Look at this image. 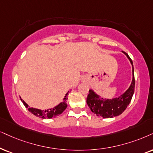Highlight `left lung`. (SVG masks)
<instances>
[{"label":"left lung","instance_id":"obj_1","mask_svg":"<svg viewBox=\"0 0 153 153\" xmlns=\"http://www.w3.org/2000/svg\"><path fill=\"white\" fill-rule=\"evenodd\" d=\"M123 53L126 55L129 61L133 66V80L129 88L119 97L112 100L104 99L100 97L92 90H89L90 93L87 97V104L93 113L98 117L103 118H112L117 117L123 113L127 108L132 99L134 93L135 88V78H134V69H133V61L129 57V56L126 52L123 51Z\"/></svg>","mask_w":153,"mask_h":153}]
</instances>
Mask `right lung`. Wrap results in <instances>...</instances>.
Wrapping results in <instances>:
<instances>
[{
  "mask_svg": "<svg viewBox=\"0 0 153 153\" xmlns=\"http://www.w3.org/2000/svg\"><path fill=\"white\" fill-rule=\"evenodd\" d=\"M69 92L65 94V97L63 98V102H61L59 105H57L56 107H55L53 109H49L46 110H41L35 109V108H29L28 104H26L24 100L21 99V101L22 102L23 104L25 105V107L26 108H28L29 111H30L31 113L33 114L34 115L36 116V117H39L42 119H51V118L56 117L57 116H59L62 114L63 111L66 109L67 107V104H66V100H68V94Z\"/></svg>",
  "mask_w": 153,
  "mask_h": 153,
  "instance_id": "obj_1",
  "label": "right lung"
}]
</instances>
